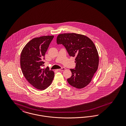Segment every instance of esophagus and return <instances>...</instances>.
Instances as JSON below:
<instances>
[{"mask_svg":"<svg viewBox=\"0 0 126 126\" xmlns=\"http://www.w3.org/2000/svg\"><path fill=\"white\" fill-rule=\"evenodd\" d=\"M65 68L64 67H62V68H60V69H57V70L58 71H64V70H65Z\"/></svg>","mask_w":126,"mask_h":126,"instance_id":"esophagus-1","label":"esophagus"}]
</instances>
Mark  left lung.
Returning a JSON list of instances; mask_svg holds the SVG:
<instances>
[{
    "instance_id": "1",
    "label": "left lung",
    "mask_w": 126,
    "mask_h": 126,
    "mask_svg": "<svg viewBox=\"0 0 126 126\" xmlns=\"http://www.w3.org/2000/svg\"><path fill=\"white\" fill-rule=\"evenodd\" d=\"M57 43L62 44L70 57H75L76 66L70 69L68 84L81 89L89 84L99 65V55L94 42L88 37L75 33L59 34Z\"/></svg>"
}]
</instances>
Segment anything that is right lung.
<instances>
[{
	"label": "right lung",
	"instance_id": "1",
	"mask_svg": "<svg viewBox=\"0 0 126 126\" xmlns=\"http://www.w3.org/2000/svg\"><path fill=\"white\" fill-rule=\"evenodd\" d=\"M54 36L35 38L28 42L22 50L20 65L25 78L39 90L48 87L54 78V73L48 67L42 68L44 55Z\"/></svg>",
	"mask_w": 126,
	"mask_h": 126
}]
</instances>
